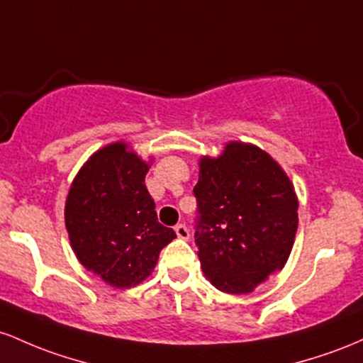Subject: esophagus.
<instances>
[{
	"instance_id": "obj_1",
	"label": "esophagus",
	"mask_w": 363,
	"mask_h": 363,
	"mask_svg": "<svg viewBox=\"0 0 363 363\" xmlns=\"http://www.w3.org/2000/svg\"><path fill=\"white\" fill-rule=\"evenodd\" d=\"M174 233H177L178 238H182V240H189L190 238V231H189V228H186L185 225H177V226H174Z\"/></svg>"
}]
</instances>
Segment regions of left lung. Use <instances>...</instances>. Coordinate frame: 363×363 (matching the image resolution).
Masks as SVG:
<instances>
[{
  "label": "left lung",
  "instance_id": "8db88e82",
  "mask_svg": "<svg viewBox=\"0 0 363 363\" xmlns=\"http://www.w3.org/2000/svg\"><path fill=\"white\" fill-rule=\"evenodd\" d=\"M195 245L218 290L248 293L283 269L296 228L298 201L269 154L231 142L221 157L201 161Z\"/></svg>",
  "mask_w": 363,
  "mask_h": 363
}]
</instances>
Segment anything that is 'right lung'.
Returning <instances> with one entry per match:
<instances>
[{
    "instance_id": "obj_1",
    "label": "right lung",
    "mask_w": 363,
    "mask_h": 363,
    "mask_svg": "<svg viewBox=\"0 0 363 363\" xmlns=\"http://www.w3.org/2000/svg\"><path fill=\"white\" fill-rule=\"evenodd\" d=\"M147 164L125 144L97 150L77 174L65 206L75 255L106 283L128 288L144 281L173 238L157 221L145 186Z\"/></svg>"
}]
</instances>
